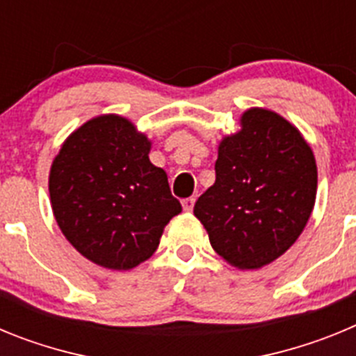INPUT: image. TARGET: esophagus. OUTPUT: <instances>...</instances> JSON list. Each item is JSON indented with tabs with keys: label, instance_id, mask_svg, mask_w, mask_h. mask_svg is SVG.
<instances>
[{
	"label": "esophagus",
	"instance_id": "esophagus-1",
	"mask_svg": "<svg viewBox=\"0 0 356 356\" xmlns=\"http://www.w3.org/2000/svg\"><path fill=\"white\" fill-rule=\"evenodd\" d=\"M194 203H196V200H194V197H187V200L181 201V205H184L185 212H193Z\"/></svg>",
	"mask_w": 356,
	"mask_h": 356
}]
</instances>
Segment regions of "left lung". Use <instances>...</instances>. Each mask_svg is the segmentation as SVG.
I'll return each mask as SVG.
<instances>
[{
	"label": "left lung",
	"instance_id": "8db88e82",
	"mask_svg": "<svg viewBox=\"0 0 356 356\" xmlns=\"http://www.w3.org/2000/svg\"><path fill=\"white\" fill-rule=\"evenodd\" d=\"M238 124L219 143L216 181L194 216L216 253L250 271L298 241L316 205L317 165L301 131L273 110L248 108Z\"/></svg>",
	"mask_w": 356,
	"mask_h": 356
}]
</instances>
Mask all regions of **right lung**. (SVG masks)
Wrapping results in <instances>:
<instances>
[{"instance_id": "right-lung-1", "label": "right lung", "mask_w": 356, "mask_h": 356, "mask_svg": "<svg viewBox=\"0 0 356 356\" xmlns=\"http://www.w3.org/2000/svg\"><path fill=\"white\" fill-rule=\"evenodd\" d=\"M151 140L130 119H89L62 144L49 169V201L71 246L97 266L128 271L155 253L181 212L168 175L149 162Z\"/></svg>"}]
</instances>
